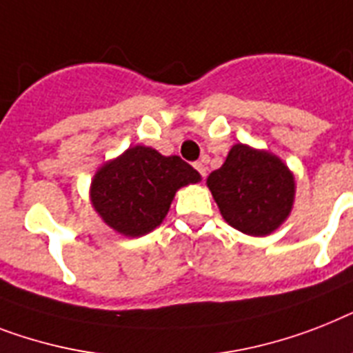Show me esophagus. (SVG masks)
Instances as JSON below:
<instances>
[{
	"label": "esophagus",
	"mask_w": 353,
	"mask_h": 353,
	"mask_svg": "<svg viewBox=\"0 0 353 353\" xmlns=\"http://www.w3.org/2000/svg\"><path fill=\"white\" fill-rule=\"evenodd\" d=\"M194 167H196V170L199 172V174H201L203 177L206 176V167H205V163H203V161H197V163H194Z\"/></svg>",
	"instance_id": "1"
}]
</instances>
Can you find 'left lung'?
Returning <instances> with one entry per match:
<instances>
[{
	"instance_id": "1",
	"label": "left lung",
	"mask_w": 353,
	"mask_h": 353,
	"mask_svg": "<svg viewBox=\"0 0 353 353\" xmlns=\"http://www.w3.org/2000/svg\"><path fill=\"white\" fill-rule=\"evenodd\" d=\"M206 186L223 219L254 237L274 234L290 217L296 201V177L286 163L245 143L230 148L223 167L208 176Z\"/></svg>"
}]
</instances>
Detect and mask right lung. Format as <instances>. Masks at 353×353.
<instances>
[{"instance_id":"right-lung-1","label":"right lung","mask_w":353,"mask_h":353,"mask_svg":"<svg viewBox=\"0 0 353 353\" xmlns=\"http://www.w3.org/2000/svg\"><path fill=\"white\" fill-rule=\"evenodd\" d=\"M199 181V172L179 156L136 145L97 168L90 205L114 232L141 237L161 225L179 188Z\"/></svg>"}]
</instances>
